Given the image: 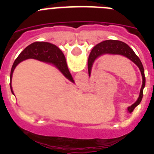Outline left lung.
Listing matches in <instances>:
<instances>
[{"label":"left lung","mask_w":154,"mask_h":154,"mask_svg":"<svg viewBox=\"0 0 154 154\" xmlns=\"http://www.w3.org/2000/svg\"><path fill=\"white\" fill-rule=\"evenodd\" d=\"M104 54H118V55L124 56L125 57L129 58V60H132L134 64H136L141 71V76H142V86H141V89L140 90L139 97L136 102L128 108V111L129 112H132L141 101V99L143 97V89L145 88V85H146V77H145V72H144L142 63H141L138 57L135 54L134 50L128 45L124 43V42H120V41L109 40V41H105V42L99 43L92 49L91 53L89 54V60H88L89 75H90L92 65H93V63L95 60V59L100 56L104 55Z\"/></svg>","instance_id":"1"}]
</instances>
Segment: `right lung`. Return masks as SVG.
<instances>
[{
    "mask_svg": "<svg viewBox=\"0 0 154 154\" xmlns=\"http://www.w3.org/2000/svg\"><path fill=\"white\" fill-rule=\"evenodd\" d=\"M29 58H33V59H37V60L45 61V62L52 63L60 70V72H62L64 76L67 77V79H69L72 82H74L72 75L70 74L69 70L68 69L67 63H66L65 56L62 52L60 51L58 47L54 45L48 43V42H34V43L29 45L20 53V55L18 56L17 58L13 63V67L11 69V82H12L13 70L16 66L22 60L29 59ZM10 88L11 91L13 94L12 86H10Z\"/></svg>",
    "mask_w": 154,
    "mask_h": 154,
    "instance_id": "right-lung-1",
    "label": "right lung"
}]
</instances>
